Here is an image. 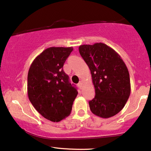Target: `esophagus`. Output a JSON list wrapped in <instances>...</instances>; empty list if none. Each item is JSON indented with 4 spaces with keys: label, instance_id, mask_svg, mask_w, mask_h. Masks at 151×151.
Segmentation results:
<instances>
[{
    "label": "esophagus",
    "instance_id": "1",
    "mask_svg": "<svg viewBox=\"0 0 151 151\" xmlns=\"http://www.w3.org/2000/svg\"><path fill=\"white\" fill-rule=\"evenodd\" d=\"M78 87H79L80 89H81L82 88H83V82L82 81H80L79 83H78Z\"/></svg>",
    "mask_w": 151,
    "mask_h": 151
}]
</instances>
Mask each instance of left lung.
I'll use <instances>...</instances> for the list:
<instances>
[{"mask_svg": "<svg viewBox=\"0 0 151 151\" xmlns=\"http://www.w3.org/2000/svg\"><path fill=\"white\" fill-rule=\"evenodd\" d=\"M79 53L89 67L95 96L90 109L101 118L113 116L123 109L130 94V75L117 52L102 43L82 45Z\"/></svg>", "mask_w": 151, "mask_h": 151, "instance_id": "left-lung-1", "label": "left lung"}]
</instances>
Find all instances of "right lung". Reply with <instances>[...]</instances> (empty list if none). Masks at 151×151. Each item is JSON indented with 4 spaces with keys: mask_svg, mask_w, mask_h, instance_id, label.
I'll return each instance as SVG.
<instances>
[{
    "mask_svg": "<svg viewBox=\"0 0 151 151\" xmlns=\"http://www.w3.org/2000/svg\"><path fill=\"white\" fill-rule=\"evenodd\" d=\"M72 47H51L38 55L27 74L30 102L43 117L59 122L70 115L78 92L63 70Z\"/></svg>",
    "mask_w": 151,
    "mask_h": 151,
    "instance_id": "add662e5",
    "label": "right lung"
}]
</instances>
